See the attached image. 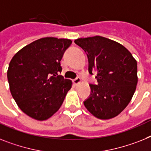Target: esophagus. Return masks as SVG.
Instances as JSON below:
<instances>
[{
  "instance_id": "34e87169",
  "label": "esophagus",
  "mask_w": 151,
  "mask_h": 151,
  "mask_svg": "<svg viewBox=\"0 0 151 151\" xmlns=\"http://www.w3.org/2000/svg\"><path fill=\"white\" fill-rule=\"evenodd\" d=\"M82 82V79H81L79 77H78V78H75V79H73V83H74L75 85H78L79 84V83Z\"/></svg>"
}]
</instances>
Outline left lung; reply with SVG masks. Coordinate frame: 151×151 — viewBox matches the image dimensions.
Listing matches in <instances>:
<instances>
[{"label":"left lung","mask_w":151,"mask_h":151,"mask_svg":"<svg viewBox=\"0 0 151 151\" xmlns=\"http://www.w3.org/2000/svg\"><path fill=\"white\" fill-rule=\"evenodd\" d=\"M86 52L89 72L96 73L97 85H89L91 96L84 102L89 113L98 119L115 117L127 106L137 84V63L121 44L93 36L75 40Z\"/></svg>","instance_id":"left-lung-1"}]
</instances>
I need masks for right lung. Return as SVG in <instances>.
<instances>
[{
	"label": "right lung",
	"instance_id": "right-lung-1",
	"mask_svg": "<svg viewBox=\"0 0 151 151\" xmlns=\"http://www.w3.org/2000/svg\"><path fill=\"white\" fill-rule=\"evenodd\" d=\"M67 38L45 37L24 46L9 63L10 91L22 111L43 121L62 106L73 82L59 76L61 60L72 44Z\"/></svg>",
	"mask_w": 151,
	"mask_h": 151
}]
</instances>
